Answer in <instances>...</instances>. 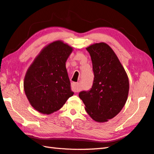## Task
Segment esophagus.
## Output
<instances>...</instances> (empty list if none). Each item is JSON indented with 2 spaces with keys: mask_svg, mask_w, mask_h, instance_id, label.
I'll return each mask as SVG.
<instances>
[{
  "mask_svg": "<svg viewBox=\"0 0 154 154\" xmlns=\"http://www.w3.org/2000/svg\"><path fill=\"white\" fill-rule=\"evenodd\" d=\"M71 89L74 92H78L80 90V88L79 87V85L77 83H71Z\"/></svg>",
  "mask_w": 154,
  "mask_h": 154,
  "instance_id": "esophagus-1",
  "label": "esophagus"
}]
</instances>
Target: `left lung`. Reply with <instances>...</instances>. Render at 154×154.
<instances>
[{"mask_svg":"<svg viewBox=\"0 0 154 154\" xmlns=\"http://www.w3.org/2000/svg\"><path fill=\"white\" fill-rule=\"evenodd\" d=\"M86 49L91 55L94 77L92 88L81 91L79 96L94 121L107 122L120 112L126 102L128 77L109 45L100 42Z\"/></svg>","mask_w":154,"mask_h":154,"instance_id":"left-lung-1","label":"left lung"}]
</instances>
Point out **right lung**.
<instances>
[{
	"label": "right lung",
	"mask_w": 154,
	"mask_h": 154,
	"mask_svg": "<svg viewBox=\"0 0 154 154\" xmlns=\"http://www.w3.org/2000/svg\"><path fill=\"white\" fill-rule=\"evenodd\" d=\"M73 48L61 40L46 45L26 73L24 89L30 104L38 112L50 114L60 110L73 96L65 62Z\"/></svg>",
	"instance_id": "1"
}]
</instances>
